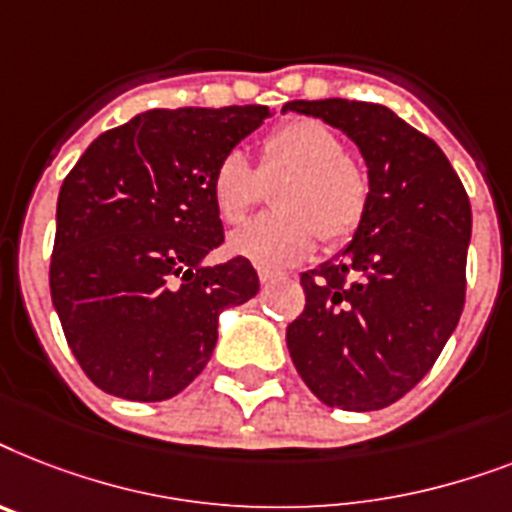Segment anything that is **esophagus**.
<instances>
[{
  "label": "esophagus",
  "mask_w": 512,
  "mask_h": 512,
  "mask_svg": "<svg viewBox=\"0 0 512 512\" xmlns=\"http://www.w3.org/2000/svg\"><path fill=\"white\" fill-rule=\"evenodd\" d=\"M275 272H269V269H259V282L261 285H269V282L275 280Z\"/></svg>",
  "instance_id": "34e87169"
}]
</instances>
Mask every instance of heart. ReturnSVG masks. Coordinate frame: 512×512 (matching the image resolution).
Instances as JSON below:
<instances>
[{"instance_id": "b5f03b06", "label": "heart", "mask_w": 512, "mask_h": 512, "mask_svg": "<svg viewBox=\"0 0 512 512\" xmlns=\"http://www.w3.org/2000/svg\"><path fill=\"white\" fill-rule=\"evenodd\" d=\"M264 182L282 183L275 195L277 214L253 219L230 237L235 256L282 269L304 261L317 240L338 245L362 224L367 208V177L349 158L346 142L317 118H296L269 134L261 147V166L253 169L243 150H230L211 174V200L219 219L243 222L259 200Z\"/></svg>"}]
</instances>
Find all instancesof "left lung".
<instances>
[{
  "instance_id": "obj_1",
  "label": "left lung",
  "mask_w": 512,
  "mask_h": 512,
  "mask_svg": "<svg viewBox=\"0 0 512 512\" xmlns=\"http://www.w3.org/2000/svg\"><path fill=\"white\" fill-rule=\"evenodd\" d=\"M285 108L341 129L370 185L351 243L301 275L290 359L327 407L383 410L418 386L460 322L470 200L441 147L386 105L333 97Z\"/></svg>"
}]
</instances>
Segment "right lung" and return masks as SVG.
Segmentation results:
<instances>
[{
	"label": "right lung",
	"mask_w": 512,
	"mask_h": 512,
	"mask_svg": "<svg viewBox=\"0 0 512 512\" xmlns=\"http://www.w3.org/2000/svg\"><path fill=\"white\" fill-rule=\"evenodd\" d=\"M269 116L267 105L147 110L100 134L65 177L49 290L97 388L177 396L214 354L219 314L259 293L248 259H203L224 240L216 163Z\"/></svg>",
	"instance_id": "add662e5"
}]
</instances>
